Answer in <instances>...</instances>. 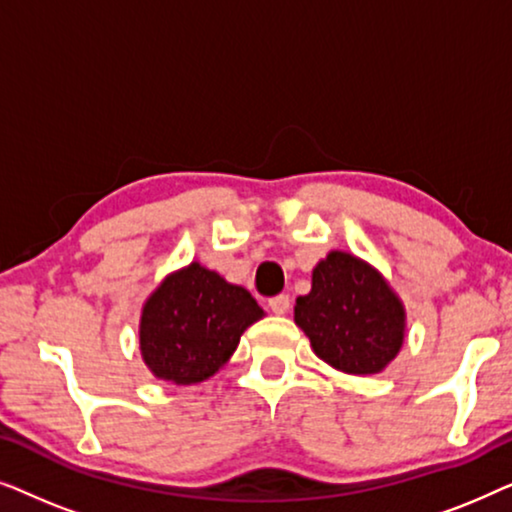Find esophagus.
Here are the masks:
<instances>
[{"instance_id": "esophagus-1", "label": "esophagus", "mask_w": 512, "mask_h": 512, "mask_svg": "<svg viewBox=\"0 0 512 512\" xmlns=\"http://www.w3.org/2000/svg\"><path fill=\"white\" fill-rule=\"evenodd\" d=\"M270 310L275 312V314H286L289 312V307H291V298L289 296H275V298H270Z\"/></svg>"}]
</instances>
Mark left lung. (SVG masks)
<instances>
[{
    "mask_svg": "<svg viewBox=\"0 0 512 512\" xmlns=\"http://www.w3.org/2000/svg\"><path fill=\"white\" fill-rule=\"evenodd\" d=\"M293 321L312 352L347 375H377L405 340V305L377 268L347 251L314 265L312 289L298 296Z\"/></svg>",
    "mask_w": 512,
    "mask_h": 512,
    "instance_id": "left-lung-1",
    "label": "left lung"
}]
</instances>
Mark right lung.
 <instances>
[{
  "mask_svg": "<svg viewBox=\"0 0 512 512\" xmlns=\"http://www.w3.org/2000/svg\"><path fill=\"white\" fill-rule=\"evenodd\" d=\"M263 317L244 286L193 261L170 272L144 300L139 352L158 380L200 384L226 366L242 333Z\"/></svg>",
  "mask_w": 512,
  "mask_h": 512,
  "instance_id": "right-lung-1",
  "label": "right lung"
}]
</instances>
